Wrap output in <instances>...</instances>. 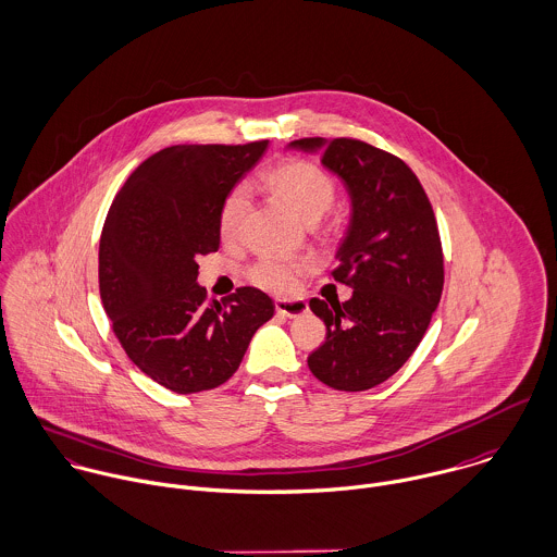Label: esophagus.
<instances>
[{
  "mask_svg": "<svg viewBox=\"0 0 557 557\" xmlns=\"http://www.w3.org/2000/svg\"><path fill=\"white\" fill-rule=\"evenodd\" d=\"M276 313L285 318H300L309 313V305L305 300H276Z\"/></svg>",
  "mask_w": 557,
  "mask_h": 557,
  "instance_id": "1",
  "label": "esophagus"
}]
</instances>
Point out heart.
Listing matches in <instances>:
<instances>
[{
	"label": "heart",
	"instance_id": "b5f03b06",
	"mask_svg": "<svg viewBox=\"0 0 557 557\" xmlns=\"http://www.w3.org/2000/svg\"><path fill=\"white\" fill-rule=\"evenodd\" d=\"M259 184L283 198L302 220L313 222L322 218L335 200L333 177L313 162L307 160H281L259 173ZM248 211V189L235 186L222 200L218 213V228L224 239H233L239 233L242 220ZM307 270V261L263 255L248 268V281L268 292H289L298 276Z\"/></svg>",
	"mask_w": 557,
	"mask_h": 557
}]
</instances>
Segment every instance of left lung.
<instances>
[{
	"instance_id": "1",
	"label": "left lung",
	"mask_w": 557,
	"mask_h": 557,
	"mask_svg": "<svg viewBox=\"0 0 557 557\" xmlns=\"http://www.w3.org/2000/svg\"><path fill=\"white\" fill-rule=\"evenodd\" d=\"M292 147L320 151L352 196V224L331 272L352 298L309 302L326 339L307 363L337 391H368L410 359L438 307L445 270L434 209L417 175L388 151L357 138Z\"/></svg>"
}]
</instances>
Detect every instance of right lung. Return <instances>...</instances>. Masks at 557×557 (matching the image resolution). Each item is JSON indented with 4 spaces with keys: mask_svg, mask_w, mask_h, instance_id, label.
I'll list each match as a JSON object with an SVG mask.
<instances>
[{
    "mask_svg": "<svg viewBox=\"0 0 557 557\" xmlns=\"http://www.w3.org/2000/svg\"><path fill=\"white\" fill-rule=\"evenodd\" d=\"M248 145H177L145 160L119 189L99 242V294L112 331L138 370L175 393L209 391L244 359L274 302L237 287L207 302L198 255L220 246L224 196L263 156Z\"/></svg>",
    "mask_w": 557,
    "mask_h": 557,
    "instance_id": "right-lung-1",
    "label": "right lung"
}]
</instances>
